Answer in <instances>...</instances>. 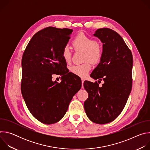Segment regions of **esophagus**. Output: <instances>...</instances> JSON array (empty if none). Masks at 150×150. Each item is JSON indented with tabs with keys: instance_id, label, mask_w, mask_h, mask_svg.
Returning <instances> with one entry per match:
<instances>
[{
	"instance_id": "esophagus-1",
	"label": "esophagus",
	"mask_w": 150,
	"mask_h": 150,
	"mask_svg": "<svg viewBox=\"0 0 150 150\" xmlns=\"http://www.w3.org/2000/svg\"><path fill=\"white\" fill-rule=\"evenodd\" d=\"M84 79H81V81H82V88L83 87V82H84Z\"/></svg>"
}]
</instances>
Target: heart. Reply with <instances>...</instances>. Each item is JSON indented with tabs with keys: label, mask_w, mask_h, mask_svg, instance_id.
<instances>
[{
	"label": "heart",
	"mask_w": 150,
	"mask_h": 150,
	"mask_svg": "<svg viewBox=\"0 0 150 150\" xmlns=\"http://www.w3.org/2000/svg\"><path fill=\"white\" fill-rule=\"evenodd\" d=\"M72 45L75 50L84 52L83 60L87 61L82 64L72 66L71 71L78 76L85 77L91 69V64L89 61L93 63H98L100 62L103 56V47L98 41L83 33L78 34L74 38ZM62 55L66 63H68L71 62V53L68 46L63 47Z\"/></svg>",
	"instance_id": "b5f03b06"
}]
</instances>
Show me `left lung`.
Instances as JSON below:
<instances>
[{"label":"left lung","instance_id":"obj_1","mask_svg":"<svg viewBox=\"0 0 150 150\" xmlns=\"http://www.w3.org/2000/svg\"><path fill=\"white\" fill-rule=\"evenodd\" d=\"M94 35L103 42V56L91 76L104 83L85 81L88 94L84 102L88 117L94 123L105 124L114 120L124 109L132 89L133 57L122 37L108 28L97 30ZM99 83V82H98Z\"/></svg>","mask_w":150,"mask_h":150}]
</instances>
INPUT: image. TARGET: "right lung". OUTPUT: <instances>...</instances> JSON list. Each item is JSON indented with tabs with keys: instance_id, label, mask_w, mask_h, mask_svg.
Instances as JSON below:
<instances>
[{
	"instance_id": "1",
	"label": "right lung",
	"mask_w": 150,
	"mask_h": 150,
	"mask_svg": "<svg viewBox=\"0 0 150 150\" xmlns=\"http://www.w3.org/2000/svg\"><path fill=\"white\" fill-rule=\"evenodd\" d=\"M72 30L49 27L35 33L22 58L21 93L32 115L45 124L59 122L65 115L81 80L68 72L62 53ZM62 75L58 83L52 75Z\"/></svg>"
}]
</instances>
